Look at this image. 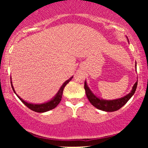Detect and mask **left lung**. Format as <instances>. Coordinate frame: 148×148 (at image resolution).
<instances>
[{"mask_svg": "<svg viewBox=\"0 0 148 148\" xmlns=\"http://www.w3.org/2000/svg\"><path fill=\"white\" fill-rule=\"evenodd\" d=\"M137 84H138V81L135 83L134 86L132 87V90L129 94L125 97H123L121 98L113 100H106L101 99L99 97L96 96L94 93L92 92V90L88 87L87 82L85 81L84 84V88L86 90V94L87 96L89 101L92 103V106H94L95 108L101 110V111H106V112H113L118 111L120 108H122L124 105L126 103L130 98L134 95L135 93L136 90L137 88Z\"/></svg>", "mask_w": 148, "mask_h": 148, "instance_id": "left-lung-1", "label": "left lung"}]
</instances>
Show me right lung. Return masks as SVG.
<instances>
[{"label":"right lung","instance_id":"obj_1","mask_svg":"<svg viewBox=\"0 0 148 148\" xmlns=\"http://www.w3.org/2000/svg\"><path fill=\"white\" fill-rule=\"evenodd\" d=\"M72 78H73V76H72L71 78H69V79L68 80H67L65 82H64V84L62 85V86H61L60 89H59V90L56 93V95L54 96L51 99L49 100V101H47V102L42 103H28V102H27V101H24L23 99H22L18 95H16V92H15L14 89V87H13V86H12V78H10V79H11V86H12V88L13 91L14 92V93L16 95V96L19 98V99L21 100L22 102L24 103L25 106L28 107V108H30V110H32V111H33L35 112H37V113H45V112L49 111H50V110L53 109L54 108H56V107L58 105V103L60 102L61 99H62V92H63V90H64V87H65L66 85L68 84L69 81L72 80Z\"/></svg>","mask_w":148,"mask_h":148}]
</instances>
